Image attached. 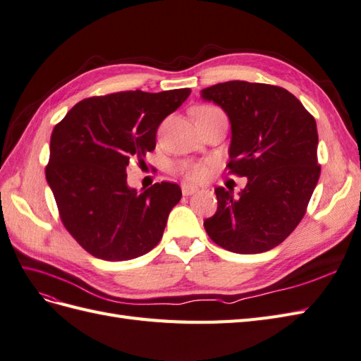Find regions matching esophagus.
Segmentation results:
<instances>
[{
    "label": "esophagus",
    "instance_id": "34e87169",
    "mask_svg": "<svg viewBox=\"0 0 361 361\" xmlns=\"http://www.w3.org/2000/svg\"><path fill=\"white\" fill-rule=\"evenodd\" d=\"M198 190H200V188L193 186V184H190V183H183L181 184V192H183V195H186V197L192 195V193H195Z\"/></svg>",
    "mask_w": 361,
    "mask_h": 361
}]
</instances>
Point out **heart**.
Wrapping results in <instances>:
<instances>
[{
    "instance_id": "1",
    "label": "heart",
    "mask_w": 361,
    "mask_h": 361,
    "mask_svg": "<svg viewBox=\"0 0 361 361\" xmlns=\"http://www.w3.org/2000/svg\"><path fill=\"white\" fill-rule=\"evenodd\" d=\"M214 111H218L216 108H212V106H198L193 109V116L195 118L201 114H207V113H214ZM183 172L188 175L190 180H201L204 175L207 173V168L204 164H200V163H186L183 164Z\"/></svg>"
}]
</instances>
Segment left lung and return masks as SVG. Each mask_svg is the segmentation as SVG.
I'll return each mask as SVG.
<instances>
[{
  "mask_svg": "<svg viewBox=\"0 0 361 361\" xmlns=\"http://www.w3.org/2000/svg\"><path fill=\"white\" fill-rule=\"evenodd\" d=\"M230 120L232 173L245 188H216L218 209L204 221L212 241L228 252L256 255L283 243L305 215L320 177L316 120L285 88L230 80L201 90Z\"/></svg>",
  "mask_w": 361,
  "mask_h": 361,
  "instance_id": "1",
  "label": "left lung"
}]
</instances>
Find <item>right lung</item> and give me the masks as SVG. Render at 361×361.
<instances>
[{"label":"right lung","mask_w":361,"mask_h":361,"mask_svg":"<svg viewBox=\"0 0 361 361\" xmlns=\"http://www.w3.org/2000/svg\"><path fill=\"white\" fill-rule=\"evenodd\" d=\"M189 94L178 88L90 97L54 126L45 177L63 226L90 255L129 261L160 243L181 189L161 181L137 192L126 166L155 149L159 125Z\"/></svg>","instance_id":"obj_1"}]
</instances>
